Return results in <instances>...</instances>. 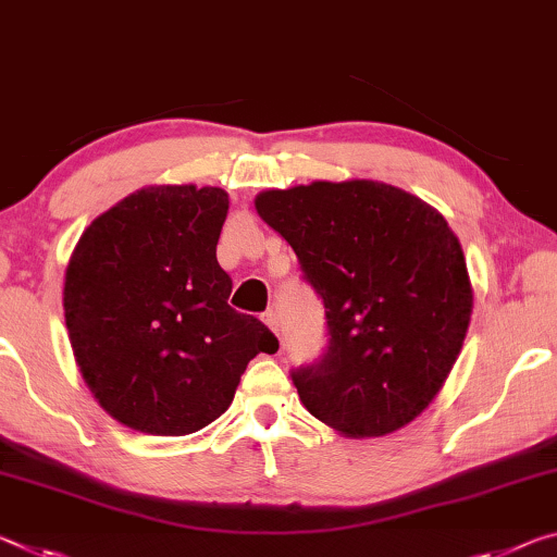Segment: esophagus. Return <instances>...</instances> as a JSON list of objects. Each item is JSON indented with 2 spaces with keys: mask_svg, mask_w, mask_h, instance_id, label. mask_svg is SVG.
<instances>
[{
  "mask_svg": "<svg viewBox=\"0 0 557 557\" xmlns=\"http://www.w3.org/2000/svg\"><path fill=\"white\" fill-rule=\"evenodd\" d=\"M261 321H263V323H267V325L271 327V331L278 335V315H276V311H267V313H263V315H261Z\"/></svg>",
  "mask_w": 557,
  "mask_h": 557,
  "instance_id": "1",
  "label": "esophagus"
}]
</instances>
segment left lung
<instances>
[{
    "label": "left lung",
    "instance_id": "obj_1",
    "mask_svg": "<svg viewBox=\"0 0 557 557\" xmlns=\"http://www.w3.org/2000/svg\"><path fill=\"white\" fill-rule=\"evenodd\" d=\"M253 207L325 306L331 341L294 372L300 403L352 440L403 430L440 395L469 331L457 234L434 207L375 180L267 189Z\"/></svg>",
    "mask_w": 557,
    "mask_h": 557
}]
</instances>
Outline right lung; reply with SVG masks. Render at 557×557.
<instances>
[{"label": "right lung", "instance_id": "add662e5", "mask_svg": "<svg viewBox=\"0 0 557 557\" xmlns=\"http://www.w3.org/2000/svg\"><path fill=\"white\" fill-rule=\"evenodd\" d=\"M230 195L150 185L86 226L63 281V315L81 377L117 422L185 436L232 405L246 364L276 352L259 318L226 304L216 261Z\"/></svg>", "mask_w": 557, "mask_h": 557}]
</instances>
